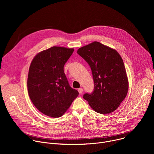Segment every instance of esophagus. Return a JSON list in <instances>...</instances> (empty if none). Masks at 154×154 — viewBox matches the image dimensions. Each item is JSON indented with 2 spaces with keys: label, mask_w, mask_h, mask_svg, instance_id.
I'll use <instances>...</instances> for the list:
<instances>
[{
  "label": "esophagus",
  "mask_w": 154,
  "mask_h": 154,
  "mask_svg": "<svg viewBox=\"0 0 154 154\" xmlns=\"http://www.w3.org/2000/svg\"><path fill=\"white\" fill-rule=\"evenodd\" d=\"M78 91H79V94H82L83 93V89L82 88H79V89H78Z\"/></svg>",
  "instance_id": "34e87169"
}]
</instances>
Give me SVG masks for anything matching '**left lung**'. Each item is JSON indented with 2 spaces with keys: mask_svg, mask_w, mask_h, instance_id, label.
<instances>
[{
  "mask_svg": "<svg viewBox=\"0 0 154 154\" xmlns=\"http://www.w3.org/2000/svg\"><path fill=\"white\" fill-rule=\"evenodd\" d=\"M77 54L90 65L94 88L83 98L94 110L110 113L118 108L127 96L128 81L123 60L115 49L94 41L80 48Z\"/></svg>",
  "mask_w": 154,
  "mask_h": 154,
  "instance_id": "8db88e82",
  "label": "left lung"
}]
</instances>
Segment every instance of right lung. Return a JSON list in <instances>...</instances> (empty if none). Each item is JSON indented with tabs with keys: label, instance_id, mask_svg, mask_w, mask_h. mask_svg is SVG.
<instances>
[{
	"label": "right lung",
	"instance_id": "1",
	"mask_svg": "<svg viewBox=\"0 0 154 154\" xmlns=\"http://www.w3.org/2000/svg\"><path fill=\"white\" fill-rule=\"evenodd\" d=\"M73 52L74 49L54 46L38 53L30 64L29 97L39 111L50 117L61 116L79 95L64 72V65Z\"/></svg>",
	"mask_w": 154,
	"mask_h": 154
}]
</instances>
